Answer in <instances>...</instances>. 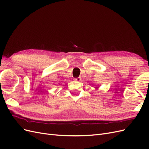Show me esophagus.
<instances>
[{
  "label": "esophagus",
  "mask_w": 149,
  "mask_h": 149,
  "mask_svg": "<svg viewBox=\"0 0 149 149\" xmlns=\"http://www.w3.org/2000/svg\"><path fill=\"white\" fill-rule=\"evenodd\" d=\"M74 81H76V82H78V81H81V78H75L74 79Z\"/></svg>",
  "instance_id": "34e87169"
}]
</instances>
